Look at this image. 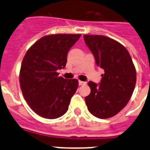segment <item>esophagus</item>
Here are the masks:
<instances>
[{"instance_id":"34e87169","label":"esophagus","mask_w":150,"mask_h":150,"mask_svg":"<svg viewBox=\"0 0 150 150\" xmlns=\"http://www.w3.org/2000/svg\"><path fill=\"white\" fill-rule=\"evenodd\" d=\"M86 82H83V81H80V80H79V86H82V85H85L86 84Z\"/></svg>"}]
</instances>
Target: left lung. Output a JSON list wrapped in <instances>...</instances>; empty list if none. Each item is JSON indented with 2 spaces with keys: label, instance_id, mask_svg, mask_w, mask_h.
<instances>
[{
  "label": "left lung",
  "instance_id": "8db88e82",
  "mask_svg": "<svg viewBox=\"0 0 150 150\" xmlns=\"http://www.w3.org/2000/svg\"><path fill=\"white\" fill-rule=\"evenodd\" d=\"M95 59L104 71L98 85L88 82L89 95L85 98L93 116L107 119L115 116L129 101L136 84V69L129 52L123 45L106 36H83Z\"/></svg>",
  "mask_w": 150,
  "mask_h": 150
}]
</instances>
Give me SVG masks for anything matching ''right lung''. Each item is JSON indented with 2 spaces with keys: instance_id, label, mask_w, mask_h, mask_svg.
Wrapping results in <instances>:
<instances>
[{
  "instance_id": "1",
  "label": "right lung",
  "mask_w": 150,
  "mask_h": 150,
  "mask_svg": "<svg viewBox=\"0 0 150 150\" xmlns=\"http://www.w3.org/2000/svg\"><path fill=\"white\" fill-rule=\"evenodd\" d=\"M80 36H44L30 46L24 57L19 74L21 89L29 107L41 117L57 119L68 110L78 80L64 79L57 71L65 67L67 52Z\"/></svg>"
}]
</instances>
